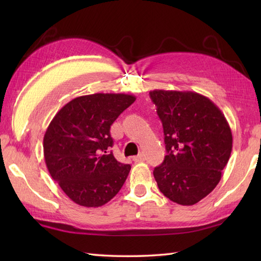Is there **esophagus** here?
Wrapping results in <instances>:
<instances>
[{"label": "esophagus", "mask_w": 261, "mask_h": 261, "mask_svg": "<svg viewBox=\"0 0 261 261\" xmlns=\"http://www.w3.org/2000/svg\"><path fill=\"white\" fill-rule=\"evenodd\" d=\"M145 156H143V154L141 153V154H138V156H136V157H134V160L136 163H143L145 162Z\"/></svg>", "instance_id": "esophagus-1"}]
</instances>
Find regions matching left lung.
Masks as SVG:
<instances>
[{
  "label": "left lung",
  "instance_id": "8db88e82",
  "mask_svg": "<svg viewBox=\"0 0 261 261\" xmlns=\"http://www.w3.org/2000/svg\"><path fill=\"white\" fill-rule=\"evenodd\" d=\"M163 122L167 154L153 177L166 197L194 205L219 184L232 151V132L224 114L196 92L150 91Z\"/></svg>",
  "mask_w": 261,
  "mask_h": 261
}]
</instances>
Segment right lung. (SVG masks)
I'll list each match as a JSON object with an SVG mask.
<instances>
[{
    "mask_svg": "<svg viewBox=\"0 0 261 261\" xmlns=\"http://www.w3.org/2000/svg\"><path fill=\"white\" fill-rule=\"evenodd\" d=\"M136 101L130 94L95 93L71 99L49 123L43 156L49 174L71 201L98 207L123 186L130 165L116 160L110 127Z\"/></svg>",
    "mask_w": 261,
    "mask_h": 261,
    "instance_id": "obj_1",
    "label": "right lung"
}]
</instances>
